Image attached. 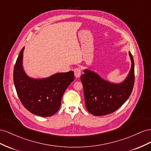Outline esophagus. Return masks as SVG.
Listing matches in <instances>:
<instances>
[{
	"mask_svg": "<svg viewBox=\"0 0 151 151\" xmlns=\"http://www.w3.org/2000/svg\"><path fill=\"white\" fill-rule=\"evenodd\" d=\"M74 73L76 78H79L81 76V70L79 68H76L74 70Z\"/></svg>",
	"mask_w": 151,
	"mask_h": 151,
	"instance_id": "obj_1",
	"label": "esophagus"
}]
</instances>
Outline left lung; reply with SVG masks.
<instances>
[{
	"label": "left lung",
	"instance_id": "1",
	"mask_svg": "<svg viewBox=\"0 0 151 151\" xmlns=\"http://www.w3.org/2000/svg\"><path fill=\"white\" fill-rule=\"evenodd\" d=\"M132 61L126 79L120 83H113L102 79L92 71L84 70L80 79L83 87L86 108L94 116L111 114L122 106L130 97L134 85V61L130 52Z\"/></svg>",
	"mask_w": 151,
	"mask_h": 151
}]
</instances>
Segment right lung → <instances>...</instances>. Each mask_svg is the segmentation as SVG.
I'll use <instances>...</instances> for the list:
<instances>
[{"mask_svg":"<svg viewBox=\"0 0 151 151\" xmlns=\"http://www.w3.org/2000/svg\"><path fill=\"white\" fill-rule=\"evenodd\" d=\"M24 48L20 51L13 72L19 100L30 113L42 117L52 116L61 107L63 93L75 79L74 73H58L42 79L30 78L23 68Z\"/></svg>","mask_w":151,"mask_h":151,"instance_id":"right-lung-1","label":"right lung"}]
</instances>
